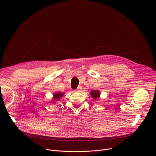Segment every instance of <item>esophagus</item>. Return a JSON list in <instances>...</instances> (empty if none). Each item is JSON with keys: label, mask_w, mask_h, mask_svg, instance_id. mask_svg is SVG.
Returning <instances> with one entry per match:
<instances>
[{"label": "esophagus", "mask_w": 156, "mask_h": 156, "mask_svg": "<svg viewBox=\"0 0 156 156\" xmlns=\"http://www.w3.org/2000/svg\"><path fill=\"white\" fill-rule=\"evenodd\" d=\"M81 89H82L81 86H79V87H78L77 90H75V92H80V91H81Z\"/></svg>", "instance_id": "34e87169"}]
</instances>
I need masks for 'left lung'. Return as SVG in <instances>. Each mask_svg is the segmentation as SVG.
<instances>
[{
	"instance_id": "obj_1",
	"label": "left lung",
	"mask_w": 156,
	"mask_h": 156,
	"mask_svg": "<svg viewBox=\"0 0 156 156\" xmlns=\"http://www.w3.org/2000/svg\"><path fill=\"white\" fill-rule=\"evenodd\" d=\"M90 95L94 100H97L98 98H100L101 93L99 90H92L90 92Z\"/></svg>"
}]
</instances>
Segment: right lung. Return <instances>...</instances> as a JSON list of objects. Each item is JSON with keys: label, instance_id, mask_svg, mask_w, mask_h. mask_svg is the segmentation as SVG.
Returning <instances> with one entry per match:
<instances>
[{"label": "right lung", "instance_id": "add662e5", "mask_svg": "<svg viewBox=\"0 0 156 156\" xmlns=\"http://www.w3.org/2000/svg\"><path fill=\"white\" fill-rule=\"evenodd\" d=\"M64 93H61V92H57L54 94L53 95V98H52V101H51V103H55V102L59 101L63 96Z\"/></svg>", "mask_w": 156, "mask_h": 156}]
</instances>
